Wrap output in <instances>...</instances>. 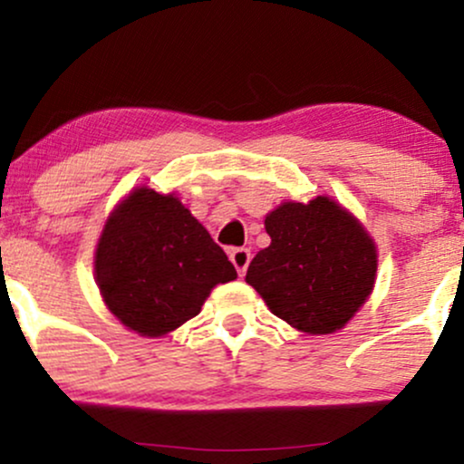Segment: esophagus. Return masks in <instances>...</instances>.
Here are the masks:
<instances>
[{
  "label": "esophagus",
  "instance_id": "obj_1",
  "mask_svg": "<svg viewBox=\"0 0 464 464\" xmlns=\"http://www.w3.org/2000/svg\"><path fill=\"white\" fill-rule=\"evenodd\" d=\"M228 257H231L233 266L237 268L239 276L246 275V268L250 264V250L248 248H231V250H228Z\"/></svg>",
  "mask_w": 464,
  "mask_h": 464
}]
</instances>
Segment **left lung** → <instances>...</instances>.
<instances>
[{"label": "left lung", "instance_id": "obj_1", "mask_svg": "<svg viewBox=\"0 0 464 464\" xmlns=\"http://www.w3.org/2000/svg\"><path fill=\"white\" fill-rule=\"evenodd\" d=\"M270 246L259 250L246 281L268 310L307 334H332L360 310L375 284L372 239L334 200L285 202L266 216Z\"/></svg>", "mask_w": 464, "mask_h": 464}]
</instances>
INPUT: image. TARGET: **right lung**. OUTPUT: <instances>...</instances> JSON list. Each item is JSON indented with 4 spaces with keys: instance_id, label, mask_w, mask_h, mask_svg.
I'll return each mask as SVG.
<instances>
[{
    "instance_id": "add662e5",
    "label": "right lung",
    "mask_w": 464,
    "mask_h": 464,
    "mask_svg": "<svg viewBox=\"0 0 464 464\" xmlns=\"http://www.w3.org/2000/svg\"><path fill=\"white\" fill-rule=\"evenodd\" d=\"M237 276L227 253L172 194L140 188L104 225L95 279L109 310L141 335H163Z\"/></svg>"
}]
</instances>
